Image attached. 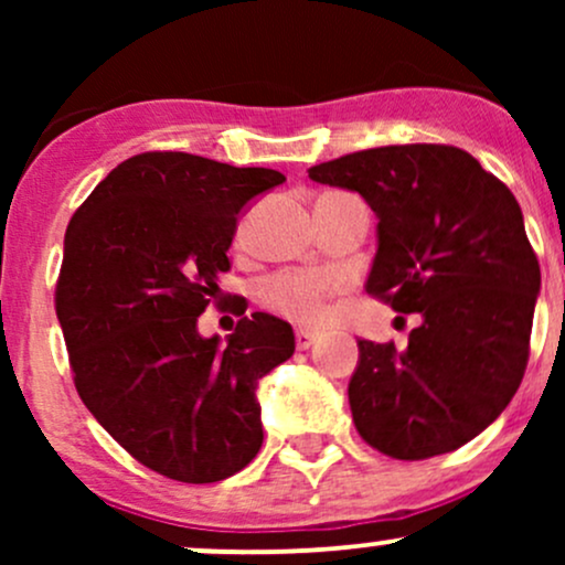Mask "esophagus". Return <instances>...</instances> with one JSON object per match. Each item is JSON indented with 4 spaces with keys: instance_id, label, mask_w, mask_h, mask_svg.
Here are the masks:
<instances>
[{
    "instance_id": "esophagus-1",
    "label": "esophagus",
    "mask_w": 565,
    "mask_h": 565,
    "mask_svg": "<svg viewBox=\"0 0 565 565\" xmlns=\"http://www.w3.org/2000/svg\"><path fill=\"white\" fill-rule=\"evenodd\" d=\"M313 342H316V332H310V329H297L295 332L297 350H308Z\"/></svg>"
}]
</instances>
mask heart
Returning <instances> with one entry per match:
<instances>
[{"instance_id": "obj_1", "label": "heart", "mask_w": 565, "mask_h": 565, "mask_svg": "<svg viewBox=\"0 0 565 565\" xmlns=\"http://www.w3.org/2000/svg\"><path fill=\"white\" fill-rule=\"evenodd\" d=\"M337 278L313 270H287L263 281L260 300L278 316L291 321H316L323 310V297L334 289Z\"/></svg>"}]
</instances>
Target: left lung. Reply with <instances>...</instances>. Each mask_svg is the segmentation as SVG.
I'll return each instance as SVG.
<instances>
[{"mask_svg": "<svg viewBox=\"0 0 565 565\" xmlns=\"http://www.w3.org/2000/svg\"><path fill=\"white\" fill-rule=\"evenodd\" d=\"M377 215L366 291L419 313L406 350L359 340L348 385L359 436L393 459H427L486 430L521 385L540 260L510 188L454 146L355 151L308 170Z\"/></svg>", "mask_w": 565, "mask_h": 565, "instance_id": "8db88e82", "label": "left lung"}]
</instances>
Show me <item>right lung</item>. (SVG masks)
Instances as JSON below:
<instances>
[{"mask_svg":"<svg viewBox=\"0 0 565 565\" xmlns=\"http://www.w3.org/2000/svg\"><path fill=\"white\" fill-rule=\"evenodd\" d=\"M265 167L180 151L121 161L74 212L55 313L84 406L140 465L215 483L263 446L257 382L291 359L295 332L244 316L228 340L199 334L238 215L284 183Z\"/></svg>","mask_w":565,"mask_h":565,"instance_id":"obj_1","label":"right lung"}]
</instances>
